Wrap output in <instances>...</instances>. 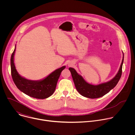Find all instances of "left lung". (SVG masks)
<instances>
[{
    "label": "left lung",
    "mask_w": 135,
    "mask_h": 135,
    "mask_svg": "<svg viewBox=\"0 0 135 135\" xmlns=\"http://www.w3.org/2000/svg\"><path fill=\"white\" fill-rule=\"evenodd\" d=\"M123 60L124 54L120 69L117 75L110 81L98 85L88 83L74 68L70 67L69 70L70 71L76 90L82 95L86 98L94 99L103 97L116 86L119 81L122 75Z\"/></svg>",
    "instance_id": "1"
}]
</instances>
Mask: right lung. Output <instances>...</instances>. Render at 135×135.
<instances>
[{
    "mask_svg": "<svg viewBox=\"0 0 135 135\" xmlns=\"http://www.w3.org/2000/svg\"><path fill=\"white\" fill-rule=\"evenodd\" d=\"M15 51V47L11 55V68L12 79L16 87L32 98L43 99L50 97L54 93L61 73L66 66L55 70L42 80L38 81L28 80L21 77L15 69L14 63Z\"/></svg>",
    "mask_w": 135,
    "mask_h": 135,
    "instance_id": "right-lung-1",
    "label": "right lung"
}]
</instances>
